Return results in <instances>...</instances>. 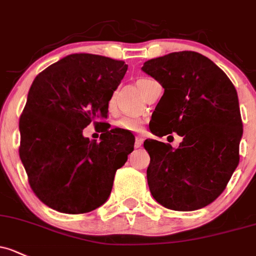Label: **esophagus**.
I'll return each instance as SVG.
<instances>
[{
	"instance_id": "esophagus-1",
	"label": "esophagus",
	"mask_w": 256,
	"mask_h": 256,
	"mask_svg": "<svg viewBox=\"0 0 256 256\" xmlns=\"http://www.w3.org/2000/svg\"><path fill=\"white\" fill-rule=\"evenodd\" d=\"M142 144H144V138H142L141 136H137L136 140H135V147H136V148L141 147Z\"/></svg>"
}]
</instances>
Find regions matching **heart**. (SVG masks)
<instances>
[{
    "label": "heart",
    "instance_id": "b5f03b06",
    "mask_svg": "<svg viewBox=\"0 0 256 256\" xmlns=\"http://www.w3.org/2000/svg\"><path fill=\"white\" fill-rule=\"evenodd\" d=\"M146 80H148L146 78L138 80H137V86L140 87V86L144 84ZM114 106H115V96H112L109 100V108L112 109V108H114ZM115 126L124 131H128V132H138V131H141L142 128H144V120H142L141 118H137V116H124L115 122Z\"/></svg>",
    "mask_w": 256,
    "mask_h": 256
}]
</instances>
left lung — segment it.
<instances>
[{
	"instance_id": "left-lung-1",
	"label": "left lung",
	"mask_w": 256,
	"mask_h": 256,
	"mask_svg": "<svg viewBox=\"0 0 256 256\" xmlns=\"http://www.w3.org/2000/svg\"><path fill=\"white\" fill-rule=\"evenodd\" d=\"M142 71L164 88L152 114V134L182 137L178 148L146 140L147 182L153 198L174 211H194L216 200L239 163L243 136L238 94L208 58L179 51L146 61Z\"/></svg>"
}]
</instances>
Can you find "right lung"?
<instances>
[{
	"mask_svg": "<svg viewBox=\"0 0 256 256\" xmlns=\"http://www.w3.org/2000/svg\"><path fill=\"white\" fill-rule=\"evenodd\" d=\"M128 71L124 61L93 54H71L40 72L20 119V157L32 190L64 214H86L102 206L115 172L135 141L118 128L90 141L83 128L100 126L109 100Z\"/></svg>",
	"mask_w": 256,
	"mask_h": 256,
	"instance_id": "right-lung-1",
	"label": "right lung"
}]
</instances>
